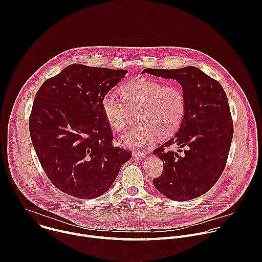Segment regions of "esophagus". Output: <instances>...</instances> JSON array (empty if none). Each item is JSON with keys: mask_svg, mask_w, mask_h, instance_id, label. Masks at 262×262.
Masks as SVG:
<instances>
[{"mask_svg": "<svg viewBox=\"0 0 262 262\" xmlns=\"http://www.w3.org/2000/svg\"><path fill=\"white\" fill-rule=\"evenodd\" d=\"M133 157L134 158H145L146 157V152H143V151H134L133 152Z\"/></svg>", "mask_w": 262, "mask_h": 262, "instance_id": "esophagus-1", "label": "esophagus"}]
</instances>
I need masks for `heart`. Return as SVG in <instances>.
<instances>
[{
    "instance_id": "1",
    "label": "heart",
    "mask_w": 262,
    "mask_h": 262,
    "mask_svg": "<svg viewBox=\"0 0 262 262\" xmlns=\"http://www.w3.org/2000/svg\"><path fill=\"white\" fill-rule=\"evenodd\" d=\"M125 103L114 93H106L101 107L108 125L120 132L130 118V111H140V124L127 129L119 142L127 148L144 147L160 137L173 135L181 125L186 111V99L178 85H165L152 79H138L122 89Z\"/></svg>"
}]
</instances>
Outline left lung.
Here are the masks:
<instances>
[{"instance_id":"1","label":"left lung","mask_w":262,"mask_h":262,"mask_svg":"<svg viewBox=\"0 0 262 262\" xmlns=\"http://www.w3.org/2000/svg\"><path fill=\"white\" fill-rule=\"evenodd\" d=\"M142 73L176 80L186 99L180 127L154 150L164 163V173L154 179V184L171 200L186 201L200 197L217 181L229 155L233 122L227 95L217 81L194 66L146 68ZM173 144L183 150L169 151Z\"/></svg>"}]
</instances>
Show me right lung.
<instances>
[{"label": "right lung", "instance_id": "right-lung-1", "mask_svg": "<svg viewBox=\"0 0 262 262\" xmlns=\"http://www.w3.org/2000/svg\"><path fill=\"white\" fill-rule=\"evenodd\" d=\"M127 73L71 64L37 91L29 119L37 157L52 183L79 199L104 194L132 158L114 147L101 100Z\"/></svg>", "mask_w": 262, "mask_h": 262}]
</instances>
